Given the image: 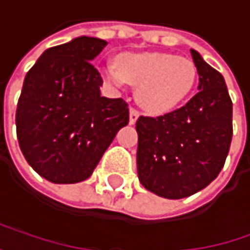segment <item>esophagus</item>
<instances>
[{
	"instance_id": "1",
	"label": "esophagus",
	"mask_w": 250,
	"mask_h": 250,
	"mask_svg": "<svg viewBox=\"0 0 250 250\" xmlns=\"http://www.w3.org/2000/svg\"><path fill=\"white\" fill-rule=\"evenodd\" d=\"M138 116H140V113H138L135 109H129V124H131V125H134V124L137 122Z\"/></svg>"
}]
</instances>
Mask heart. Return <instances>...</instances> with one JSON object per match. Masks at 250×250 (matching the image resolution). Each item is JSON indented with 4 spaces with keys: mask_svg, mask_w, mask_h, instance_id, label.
I'll return each instance as SVG.
<instances>
[{
    "mask_svg": "<svg viewBox=\"0 0 250 250\" xmlns=\"http://www.w3.org/2000/svg\"><path fill=\"white\" fill-rule=\"evenodd\" d=\"M103 76L115 86H137V103L151 115H165L188 97L197 67L190 59L169 53H122L116 56L115 64L103 69Z\"/></svg>",
    "mask_w": 250,
    "mask_h": 250,
    "instance_id": "b5f03b06",
    "label": "heart"
}]
</instances>
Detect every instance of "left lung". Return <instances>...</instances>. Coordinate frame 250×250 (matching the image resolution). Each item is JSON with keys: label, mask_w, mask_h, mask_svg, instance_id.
<instances>
[{"label": "left lung", "mask_w": 250, "mask_h": 250, "mask_svg": "<svg viewBox=\"0 0 250 250\" xmlns=\"http://www.w3.org/2000/svg\"><path fill=\"white\" fill-rule=\"evenodd\" d=\"M199 92L181 109L159 118L140 116L137 172L148 191L188 197L209 186L224 167L233 137V103L223 75L190 50Z\"/></svg>", "instance_id": "obj_1"}]
</instances>
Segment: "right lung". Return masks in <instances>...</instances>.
I'll use <instances>...</instances> for the list:
<instances>
[{"instance_id": "1", "label": "right lung", "mask_w": 250, "mask_h": 250, "mask_svg": "<svg viewBox=\"0 0 250 250\" xmlns=\"http://www.w3.org/2000/svg\"><path fill=\"white\" fill-rule=\"evenodd\" d=\"M106 41L78 37L45 50L24 78L16 110L17 140L27 164L56 184L91 177L118 131L128 104L102 97L103 79L91 64Z\"/></svg>"}]
</instances>
